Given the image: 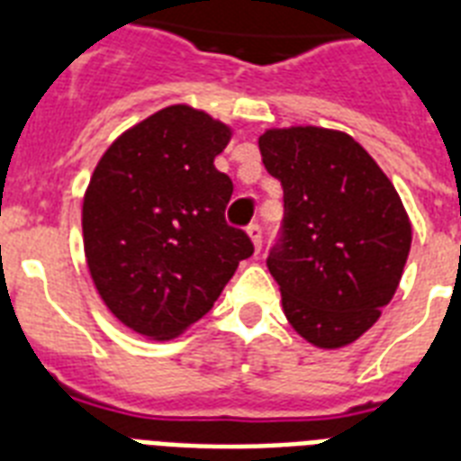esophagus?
<instances>
[{
	"label": "esophagus",
	"instance_id": "1",
	"mask_svg": "<svg viewBox=\"0 0 461 461\" xmlns=\"http://www.w3.org/2000/svg\"><path fill=\"white\" fill-rule=\"evenodd\" d=\"M246 231H249V237H251L256 251H260V246H263V227H260L258 222H251L246 227Z\"/></svg>",
	"mask_w": 461,
	"mask_h": 461
}]
</instances>
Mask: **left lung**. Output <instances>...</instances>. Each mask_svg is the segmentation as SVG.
<instances>
[{
  "label": "left lung",
  "instance_id": "1",
  "mask_svg": "<svg viewBox=\"0 0 461 461\" xmlns=\"http://www.w3.org/2000/svg\"><path fill=\"white\" fill-rule=\"evenodd\" d=\"M285 191V217L267 253L292 328L337 349L364 335L400 285L411 224L393 181L357 140L296 126L258 140Z\"/></svg>",
  "mask_w": 461,
  "mask_h": 461
}]
</instances>
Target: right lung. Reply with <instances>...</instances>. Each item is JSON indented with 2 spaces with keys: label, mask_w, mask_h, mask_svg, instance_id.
<instances>
[{
  "label": "right lung",
  "mask_w": 461,
  "mask_h": 461,
  "mask_svg": "<svg viewBox=\"0 0 461 461\" xmlns=\"http://www.w3.org/2000/svg\"><path fill=\"white\" fill-rule=\"evenodd\" d=\"M230 129L172 104L119 136L83 201V246L97 292L140 335L169 339L208 313L253 253L227 224L234 184L215 167Z\"/></svg>",
  "instance_id": "right-lung-1"
}]
</instances>
